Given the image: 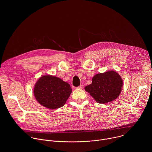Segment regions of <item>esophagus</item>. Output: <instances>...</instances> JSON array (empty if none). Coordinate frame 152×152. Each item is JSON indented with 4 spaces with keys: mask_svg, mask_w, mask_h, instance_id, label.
Instances as JSON below:
<instances>
[{
    "mask_svg": "<svg viewBox=\"0 0 152 152\" xmlns=\"http://www.w3.org/2000/svg\"><path fill=\"white\" fill-rule=\"evenodd\" d=\"M83 88V85H80L79 86H78V87H77L76 88L77 89H82Z\"/></svg>",
    "mask_w": 152,
    "mask_h": 152,
    "instance_id": "esophagus-1",
    "label": "esophagus"
}]
</instances>
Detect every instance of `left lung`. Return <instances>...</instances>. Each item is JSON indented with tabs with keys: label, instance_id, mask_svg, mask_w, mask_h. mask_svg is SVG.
<instances>
[{
	"label": "left lung",
	"instance_id": "left-lung-1",
	"mask_svg": "<svg viewBox=\"0 0 152 152\" xmlns=\"http://www.w3.org/2000/svg\"><path fill=\"white\" fill-rule=\"evenodd\" d=\"M123 84L121 76L114 70L97 73L92 78V83L86 86L85 90L96 102L105 104L117 99Z\"/></svg>",
	"mask_w": 152,
	"mask_h": 152
}]
</instances>
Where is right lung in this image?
<instances>
[{
	"label": "right lung",
	"instance_id": "add662e5",
	"mask_svg": "<svg viewBox=\"0 0 152 152\" xmlns=\"http://www.w3.org/2000/svg\"><path fill=\"white\" fill-rule=\"evenodd\" d=\"M72 92L69 83L50 75L41 76L34 86V95L37 101L50 110L63 106Z\"/></svg>",
	"mask_w": 152,
	"mask_h": 152
}]
</instances>
